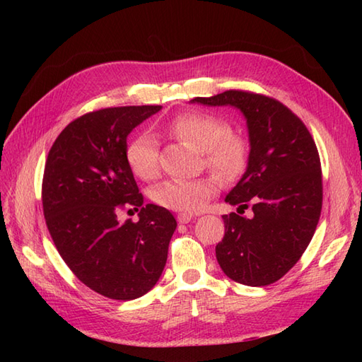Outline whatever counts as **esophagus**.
I'll return each mask as SVG.
<instances>
[{
  "instance_id": "1",
  "label": "esophagus",
  "mask_w": 362,
  "mask_h": 362,
  "mask_svg": "<svg viewBox=\"0 0 362 362\" xmlns=\"http://www.w3.org/2000/svg\"><path fill=\"white\" fill-rule=\"evenodd\" d=\"M191 219H193V216H191V214H187V213L177 214V221H179V224H188Z\"/></svg>"
}]
</instances>
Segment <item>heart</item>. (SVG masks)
Here are the masks:
<instances>
[{
  "instance_id": "heart-1",
  "label": "heart",
  "mask_w": 362,
  "mask_h": 362,
  "mask_svg": "<svg viewBox=\"0 0 362 362\" xmlns=\"http://www.w3.org/2000/svg\"><path fill=\"white\" fill-rule=\"evenodd\" d=\"M166 130L182 141L204 151L205 163L222 180H233L247 163V141L230 132V124L216 115L205 112H183L168 121ZM127 166L138 179L152 180L158 175V148L156 138L138 134L126 146ZM218 193V182L211 177L194 180H166L152 191L160 206L174 211L194 213L205 209Z\"/></svg>"
}]
</instances>
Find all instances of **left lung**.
<instances>
[{
    "mask_svg": "<svg viewBox=\"0 0 362 362\" xmlns=\"http://www.w3.org/2000/svg\"><path fill=\"white\" fill-rule=\"evenodd\" d=\"M193 103L233 105L249 127V165L226 202L240 206V213L252 206L254 216H222L226 233L216 245L218 263L241 284L275 283L303 255L320 218L324 187L316 143L303 121L271 96L227 90Z\"/></svg>",
    "mask_w": 362,
    "mask_h": 362,
    "instance_id": "1",
    "label": "left lung"
}]
</instances>
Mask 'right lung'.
<instances>
[{
    "mask_svg": "<svg viewBox=\"0 0 362 362\" xmlns=\"http://www.w3.org/2000/svg\"><path fill=\"white\" fill-rule=\"evenodd\" d=\"M161 105L107 107L68 124L45 163L42 202L60 257L98 294L134 300L151 291L168 258L177 222L163 206L143 205L124 157L127 135ZM140 211L136 223L117 221Z\"/></svg>",
    "mask_w": 362,
    "mask_h": 362,
    "instance_id": "right-lung-1",
    "label": "right lung"
}]
</instances>
